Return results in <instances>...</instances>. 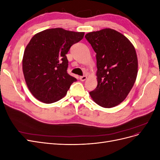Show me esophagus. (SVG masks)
<instances>
[{"instance_id":"obj_1","label":"esophagus","mask_w":160,"mask_h":160,"mask_svg":"<svg viewBox=\"0 0 160 160\" xmlns=\"http://www.w3.org/2000/svg\"><path fill=\"white\" fill-rule=\"evenodd\" d=\"M79 79L81 81H84L87 79V76H81L79 77Z\"/></svg>"}]
</instances>
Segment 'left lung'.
<instances>
[{
  "label": "left lung",
  "instance_id": "left-lung-1",
  "mask_svg": "<svg viewBox=\"0 0 160 160\" xmlns=\"http://www.w3.org/2000/svg\"><path fill=\"white\" fill-rule=\"evenodd\" d=\"M85 38L96 52L98 86L89 94L105 108L120 104L136 80L138 57L128 38L111 28L87 34Z\"/></svg>",
  "mask_w": 160,
  "mask_h": 160
}]
</instances>
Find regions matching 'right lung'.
<instances>
[{
    "label": "right lung",
    "mask_w": 160,
    "mask_h": 160,
    "mask_svg": "<svg viewBox=\"0 0 160 160\" xmlns=\"http://www.w3.org/2000/svg\"><path fill=\"white\" fill-rule=\"evenodd\" d=\"M84 34L55 28L32 37L24 52L22 71L28 88L36 99L52 103L65 96L77 81L67 73L66 55Z\"/></svg>",
    "instance_id": "add662e5"
}]
</instances>
